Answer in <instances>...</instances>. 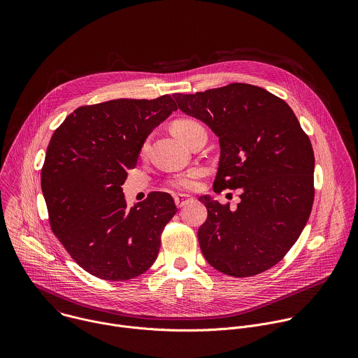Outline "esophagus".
Here are the masks:
<instances>
[{"label": "esophagus", "mask_w": 358, "mask_h": 358, "mask_svg": "<svg viewBox=\"0 0 358 358\" xmlns=\"http://www.w3.org/2000/svg\"><path fill=\"white\" fill-rule=\"evenodd\" d=\"M174 199H176V203H177L178 207H184V206H187L188 202H191L194 198L191 195H188V194H177L174 196Z\"/></svg>", "instance_id": "1"}]
</instances>
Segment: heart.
Here are the masks:
<instances>
[{
    "label": "heart",
    "mask_w": 358,
    "mask_h": 358,
    "mask_svg": "<svg viewBox=\"0 0 358 358\" xmlns=\"http://www.w3.org/2000/svg\"><path fill=\"white\" fill-rule=\"evenodd\" d=\"M173 129L176 131V134L185 143H188L198 131H206L198 122L191 120V119H181L177 120L173 124ZM145 150V144L141 147V151ZM202 171L201 170H191L185 174H180L176 176L170 180V185L178 189H194L196 187V180L201 177Z\"/></svg>",
    "instance_id": "b5f03b06"
}]
</instances>
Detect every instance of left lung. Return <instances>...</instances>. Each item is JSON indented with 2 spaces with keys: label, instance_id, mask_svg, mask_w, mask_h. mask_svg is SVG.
Returning <instances> with one entry per match:
<instances>
[{
  "label": "left lung",
  "instance_id": "8db88e82",
  "mask_svg": "<svg viewBox=\"0 0 358 358\" xmlns=\"http://www.w3.org/2000/svg\"><path fill=\"white\" fill-rule=\"evenodd\" d=\"M178 108L220 137L214 191L242 188L236 210L199 196L208 217L198 229L207 262L248 278L283 259L308 222L315 199V152L286 101L248 83L174 93Z\"/></svg>",
  "mask_w": 358,
  "mask_h": 358
}]
</instances>
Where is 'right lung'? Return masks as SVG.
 Wrapping results in <instances>:
<instances>
[{
  "label": "right lung",
  "instance_id": "obj_1",
  "mask_svg": "<svg viewBox=\"0 0 358 358\" xmlns=\"http://www.w3.org/2000/svg\"><path fill=\"white\" fill-rule=\"evenodd\" d=\"M174 110L170 94L80 106L49 141L41 187L50 228L96 278L129 280L157 258L176 202L167 192H150L129 208L122 185L147 136Z\"/></svg>",
  "mask_w": 358,
  "mask_h": 358
}]
</instances>
